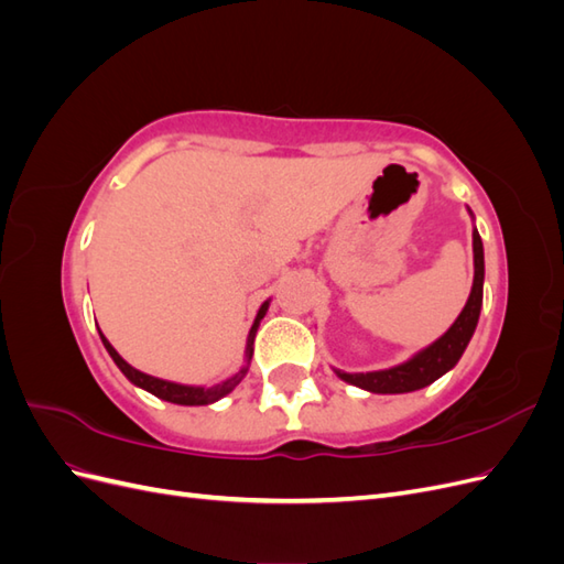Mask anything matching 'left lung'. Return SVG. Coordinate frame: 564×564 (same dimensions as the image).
Wrapping results in <instances>:
<instances>
[{"label": "left lung", "mask_w": 564, "mask_h": 564, "mask_svg": "<svg viewBox=\"0 0 564 564\" xmlns=\"http://www.w3.org/2000/svg\"><path fill=\"white\" fill-rule=\"evenodd\" d=\"M473 261H475V278H473L470 296L464 305V311H460V315L456 317V322L435 340V344L423 348L412 357V360H406L398 367L367 371V373H348V371L336 369V377L357 388H365L369 392H383V395L390 392L392 395V392H412V390L425 388L433 381H437L442 373H447L460 360L468 340L473 338L477 319H480L482 284H485V249H482L480 232L477 230H473Z\"/></svg>", "instance_id": "8db88e82"}]
</instances>
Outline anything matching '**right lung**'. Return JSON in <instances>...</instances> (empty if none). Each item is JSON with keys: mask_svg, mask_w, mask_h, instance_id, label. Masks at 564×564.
Here are the masks:
<instances>
[{"mask_svg": "<svg viewBox=\"0 0 564 564\" xmlns=\"http://www.w3.org/2000/svg\"><path fill=\"white\" fill-rule=\"evenodd\" d=\"M268 305H270V301H265V303L261 305L259 315H256V319H253V324H251V332H249V338H247V367H242L240 371H237L235 377H230V379H226V381H220V383H216V386H212V388H204V386H181V383H172V381H164V379L148 377V373H143V371H139V369H133L131 365H127V362L122 360V357H119V352L110 346V340H108L104 334H100V332H98V334H100V340H104L106 350L110 352V357L115 360V365L119 367V371H122L124 377H127L133 386H139V388H143V390L152 392V395H155V398L166 400V402H174V404H185V406L212 404V402H216V400H220V398H226L228 392L245 379V373H247V369H249V360H251V355H253L256 329H259V324H261L263 315L268 313Z\"/></svg>", "mask_w": 564, "mask_h": 564, "instance_id": "1", "label": "right lung"}]
</instances>
